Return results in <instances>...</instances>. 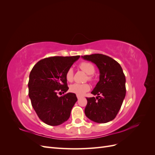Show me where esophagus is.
I'll return each mask as SVG.
<instances>
[{"label": "esophagus", "mask_w": 155, "mask_h": 155, "mask_svg": "<svg viewBox=\"0 0 155 155\" xmlns=\"http://www.w3.org/2000/svg\"><path fill=\"white\" fill-rule=\"evenodd\" d=\"M77 97H78V99L79 100V98H80L81 97H80V96H77Z\"/></svg>", "instance_id": "1"}]
</instances>
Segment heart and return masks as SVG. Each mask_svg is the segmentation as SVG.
<instances>
[{
	"mask_svg": "<svg viewBox=\"0 0 155 155\" xmlns=\"http://www.w3.org/2000/svg\"><path fill=\"white\" fill-rule=\"evenodd\" d=\"M79 67L83 72H85L88 75L87 77L88 80L92 81L94 79L92 74L95 72V67L94 66V64L90 62H82L79 64ZM65 78H66V79L69 82L73 81L74 70L72 68H69L67 70L66 74H65ZM90 89L91 87L88 83H74L70 87V92L76 94L77 96H83Z\"/></svg>",
	"mask_w": 155,
	"mask_h": 155,
	"instance_id": "b5f03b06",
	"label": "heart"
}]
</instances>
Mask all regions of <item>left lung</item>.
<instances>
[{
  "label": "left lung",
  "mask_w": 155,
  "mask_h": 155,
  "mask_svg": "<svg viewBox=\"0 0 155 155\" xmlns=\"http://www.w3.org/2000/svg\"><path fill=\"white\" fill-rule=\"evenodd\" d=\"M96 64L100 81L92 91L96 97H87L85 114L96 123L105 124L114 120L125 96V76L120 64L109 56L95 54L81 56Z\"/></svg>",
  "instance_id": "obj_1"
}]
</instances>
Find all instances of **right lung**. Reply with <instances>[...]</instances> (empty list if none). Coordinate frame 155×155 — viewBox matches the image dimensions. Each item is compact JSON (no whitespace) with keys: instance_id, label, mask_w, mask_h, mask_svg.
<instances>
[{"instance_id":"obj_1","label":"right lung","mask_w":155,"mask_h":155,"mask_svg":"<svg viewBox=\"0 0 155 155\" xmlns=\"http://www.w3.org/2000/svg\"><path fill=\"white\" fill-rule=\"evenodd\" d=\"M80 56H54L37 62L31 70L28 81V95L31 105L41 120L56 126L68 120L75 103L74 93L64 94L68 87L65 74Z\"/></svg>"}]
</instances>
